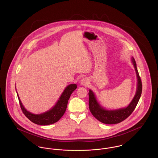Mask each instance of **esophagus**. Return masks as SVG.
Here are the masks:
<instances>
[{"label":"esophagus","mask_w":158,"mask_h":158,"mask_svg":"<svg viewBox=\"0 0 158 158\" xmlns=\"http://www.w3.org/2000/svg\"><path fill=\"white\" fill-rule=\"evenodd\" d=\"M89 80L88 79V78L84 77V78H83L81 80V81H80V84H81V85H83V86H86V85H88L89 84Z\"/></svg>","instance_id":"esophagus-1"}]
</instances>
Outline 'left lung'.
I'll return each mask as SVG.
<instances>
[{"mask_svg": "<svg viewBox=\"0 0 158 158\" xmlns=\"http://www.w3.org/2000/svg\"><path fill=\"white\" fill-rule=\"evenodd\" d=\"M132 63L135 69L137 78V87L133 100L127 107L116 110H107L99 105L96 100L95 94L92 90H89V107L90 113L100 122L105 124L118 123L128 117L135 110L142 94V85L136 67L135 60L133 58H132Z\"/></svg>", "mask_w": 158, "mask_h": 158, "instance_id": "obj_1", "label": "left lung"}]
</instances>
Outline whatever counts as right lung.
<instances>
[{
	"instance_id": "right-lung-1",
	"label": "right lung",
	"mask_w": 158,
	"mask_h": 158,
	"mask_svg": "<svg viewBox=\"0 0 158 158\" xmlns=\"http://www.w3.org/2000/svg\"><path fill=\"white\" fill-rule=\"evenodd\" d=\"M77 87L76 84L68 85L62 93L56 105L49 111L40 114H34L25 110L20 100L18 93L17 95L23 113L30 121L40 125H48L58 122L62 117L66 110L68 100L70 95L77 89Z\"/></svg>"
}]
</instances>
